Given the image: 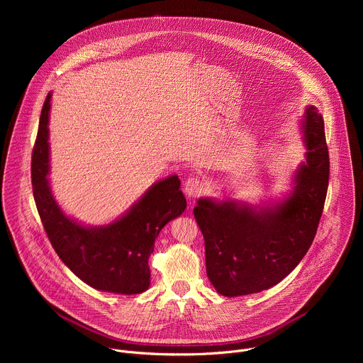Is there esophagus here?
Wrapping results in <instances>:
<instances>
[{
  "mask_svg": "<svg viewBox=\"0 0 363 363\" xmlns=\"http://www.w3.org/2000/svg\"><path fill=\"white\" fill-rule=\"evenodd\" d=\"M205 191V182L196 177H189L184 184V192L189 198H196Z\"/></svg>",
  "mask_w": 363,
  "mask_h": 363,
  "instance_id": "obj_1",
  "label": "esophagus"
}]
</instances>
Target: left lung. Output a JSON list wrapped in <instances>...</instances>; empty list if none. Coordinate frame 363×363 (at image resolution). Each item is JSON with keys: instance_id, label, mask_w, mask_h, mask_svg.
<instances>
[{"instance_id": "obj_1", "label": "left lung", "mask_w": 363, "mask_h": 363, "mask_svg": "<svg viewBox=\"0 0 363 363\" xmlns=\"http://www.w3.org/2000/svg\"><path fill=\"white\" fill-rule=\"evenodd\" d=\"M306 161L293 191L257 210L233 199L199 198L195 220L205 241L206 276L227 297L267 290L289 276L312 245L329 185V152L323 118L306 106Z\"/></svg>"}]
</instances>
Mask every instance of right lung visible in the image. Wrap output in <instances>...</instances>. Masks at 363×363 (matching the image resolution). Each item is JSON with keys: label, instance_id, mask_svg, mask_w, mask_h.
<instances>
[{"label": "right lung", "instance_id": "obj_1", "mask_svg": "<svg viewBox=\"0 0 363 363\" xmlns=\"http://www.w3.org/2000/svg\"><path fill=\"white\" fill-rule=\"evenodd\" d=\"M51 93L41 109L33 149V194L47 237L62 262L96 290L138 294L150 283L149 255L160 231L186 208L181 181L171 175L153 184L130 210L101 227H86L67 217L48 184V113Z\"/></svg>", "mask_w": 363, "mask_h": 363}]
</instances>
